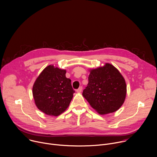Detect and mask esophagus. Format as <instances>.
<instances>
[{
	"instance_id": "34e87169",
	"label": "esophagus",
	"mask_w": 157,
	"mask_h": 157,
	"mask_svg": "<svg viewBox=\"0 0 157 157\" xmlns=\"http://www.w3.org/2000/svg\"><path fill=\"white\" fill-rule=\"evenodd\" d=\"M82 87L81 86V87H79L77 89L76 92H77V93H81V92L82 91Z\"/></svg>"
}]
</instances>
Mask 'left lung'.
Instances as JSON below:
<instances>
[{
	"instance_id": "1",
	"label": "left lung",
	"mask_w": 157,
	"mask_h": 157,
	"mask_svg": "<svg viewBox=\"0 0 157 157\" xmlns=\"http://www.w3.org/2000/svg\"><path fill=\"white\" fill-rule=\"evenodd\" d=\"M88 84L83 97L101 115L114 113L124 104L127 86L119 71L110 63L89 70Z\"/></svg>"
}]
</instances>
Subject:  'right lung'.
<instances>
[{
    "label": "right lung",
    "instance_id": "add662e5",
    "mask_svg": "<svg viewBox=\"0 0 157 157\" xmlns=\"http://www.w3.org/2000/svg\"><path fill=\"white\" fill-rule=\"evenodd\" d=\"M66 70L54 65L44 68L36 79L32 93L37 108L48 116H58L68 107L75 91Z\"/></svg>",
    "mask_w": 157,
    "mask_h": 157
}]
</instances>
